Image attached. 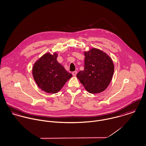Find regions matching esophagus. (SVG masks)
I'll return each mask as SVG.
<instances>
[{"label": "esophagus", "instance_id": "esophagus-1", "mask_svg": "<svg viewBox=\"0 0 146 146\" xmlns=\"http://www.w3.org/2000/svg\"><path fill=\"white\" fill-rule=\"evenodd\" d=\"M77 71H74V72H72V74H73V76H76V74H77Z\"/></svg>", "mask_w": 146, "mask_h": 146}]
</instances>
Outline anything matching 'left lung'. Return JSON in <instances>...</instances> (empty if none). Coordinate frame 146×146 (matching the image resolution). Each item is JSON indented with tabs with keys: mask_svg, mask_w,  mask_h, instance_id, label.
Masks as SVG:
<instances>
[{
	"mask_svg": "<svg viewBox=\"0 0 146 146\" xmlns=\"http://www.w3.org/2000/svg\"><path fill=\"white\" fill-rule=\"evenodd\" d=\"M84 67L77 77L91 94H98L108 87L113 76L114 66L110 57L99 49H90L84 52Z\"/></svg>",
	"mask_w": 146,
	"mask_h": 146,
	"instance_id": "left-lung-1",
	"label": "left lung"
}]
</instances>
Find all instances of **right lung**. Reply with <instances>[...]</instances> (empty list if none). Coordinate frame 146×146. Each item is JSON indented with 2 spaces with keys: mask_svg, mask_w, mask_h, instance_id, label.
Returning a JSON list of instances; mask_svg holds the SVG:
<instances>
[{
  "mask_svg": "<svg viewBox=\"0 0 146 146\" xmlns=\"http://www.w3.org/2000/svg\"><path fill=\"white\" fill-rule=\"evenodd\" d=\"M57 56L56 53L52 55L46 53L33 66V76L36 83L42 90L50 94L57 93L72 77L58 62Z\"/></svg>",
  "mask_w": 146,
  "mask_h": 146,
  "instance_id": "right-lung-1",
  "label": "right lung"
}]
</instances>
